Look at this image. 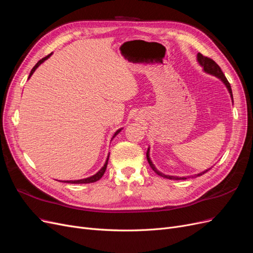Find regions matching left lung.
Listing matches in <instances>:
<instances>
[{
  "mask_svg": "<svg viewBox=\"0 0 253 253\" xmlns=\"http://www.w3.org/2000/svg\"><path fill=\"white\" fill-rule=\"evenodd\" d=\"M197 60H198V62H200V64L204 67L205 72L209 73V74H211V75H213V76H216L217 78H219L221 81H223V82L225 83V85L227 86V88H228V90H229V93H230V95H231V98L233 99V97H232V90H231V86H230V83H229V81H228V80H227V78L225 77L224 73L221 72L220 67L216 64L215 61H213L211 58H208V57H205V56H203L201 52H198V53H197ZM149 152H150V151H149V149H148V152H147L148 163H149L150 167L152 168L153 170H154V172H155L156 174H158L159 176H163V177H165V178H169V179H175V180H177V179H186L185 177L179 178V177H176V176L165 175V174H163V173H160L159 171H157V169H156V168L154 167V165L152 164L151 159H150V157H149ZM207 171H208V170H207ZM207 171H205V172H203V173H201V174H197L196 176H201V175L205 174Z\"/></svg>",
  "mask_w": 253,
  "mask_h": 253,
  "instance_id": "1",
  "label": "left lung"
}]
</instances>
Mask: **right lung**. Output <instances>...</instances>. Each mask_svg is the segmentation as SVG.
<instances>
[{
  "label": "right lung",
  "mask_w": 253,
  "mask_h": 253,
  "mask_svg": "<svg viewBox=\"0 0 253 253\" xmlns=\"http://www.w3.org/2000/svg\"><path fill=\"white\" fill-rule=\"evenodd\" d=\"M51 55V53H49L48 56H46V57H44L43 59H41L39 62H38L34 67H33V70H32V72H30V74H29V77L28 78H30V76H32L33 74H34V72L36 71V68L39 66L42 62H44L45 60H46L49 56ZM121 131V129H118V131L114 134V136H113V138L115 136H116L119 132ZM112 138V139H113ZM108 162H109V156H108V159H106V162H105V164H104V166L102 167V169L99 171L98 173H96L95 175H93V176H90V177H87V178H84V179H79V180H66V181H64V182H68V183H90V182H95V181H97V180H99L100 179L102 176H103V174H104V172H105V170H106V167H108Z\"/></svg>",
  "instance_id": "add662e5"
}]
</instances>
